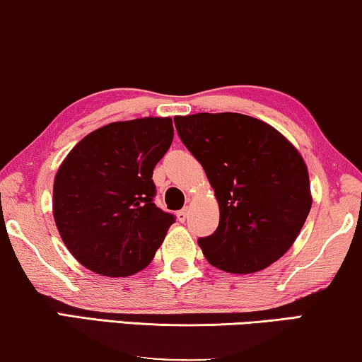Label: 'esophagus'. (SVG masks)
<instances>
[{
    "label": "esophagus",
    "mask_w": 362,
    "mask_h": 362,
    "mask_svg": "<svg viewBox=\"0 0 362 362\" xmlns=\"http://www.w3.org/2000/svg\"><path fill=\"white\" fill-rule=\"evenodd\" d=\"M187 214H189V212H187V207L181 209V211L176 214V216H177V220H180V222H186V218H187Z\"/></svg>",
    "instance_id": "esophagus-1"
}]
</instances>
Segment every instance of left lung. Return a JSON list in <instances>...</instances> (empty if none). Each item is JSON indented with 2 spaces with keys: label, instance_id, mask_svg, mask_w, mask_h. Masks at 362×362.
I'll return each mask as SVG.
<instances>
[{
  "label": "left lung",
  "instance_id": "left-lung-1",
  "mask_svg": "<svg viewBox=\"0 0 362 362\" xmlns=\"http://www.w3.org/2000/svg\"><path fill=\"white\" fill-rule=\"evenodd\" d=\"M218 201L216 232L199 238L216 268L250 274L291 248L312 207L305 161L284 135L237 112L175 117Z\"/></svg>",
  "mask_w": 362,
  "mask_h": 362
}]
</instances>
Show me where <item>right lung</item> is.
<instances>
[{"instance_id": "right-lung-1", "label": "right lung", "mask_w": 362, "mask_h": 362, "mask_svg": "<svg viewBox=\"0 0 362 362\" xmlns=\"http://www.w3.org/2000/svg\"><path fill=\"white\" fill-rule=\"evenodd\" d=\"M171 142L170 117H144L104 125L66 155L54 181V218L85 268L124 277L151 263L175 223L155 206L151 180Z\"/></svg>"}]
</instances>
